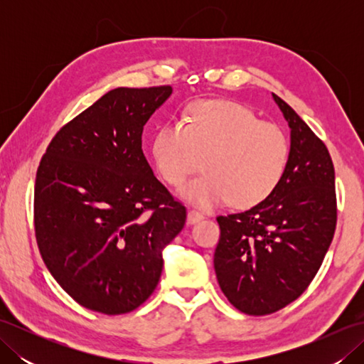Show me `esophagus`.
Listing matches in <instances>:
<instances>
[{
	"label": "esophagus",
	"instance_id": "34e87169",
	"mask_svg": "<svg viewBox=\"0 0 364 364\" xmlns=\"http://www.w3.org/2000/svg\"><path fill=\"white\" fill-rule=\"evenodd\" d=\"M205 218V215L200 213V211H196V210H189L188 211V223H197V222H200Z\"/></svg>",
	"mask_w": 364,
	"mask_h": 364
}]
</instances>
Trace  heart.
Returning <instances> with one entry per match:
<instances>
[{"label":"heart","mask_w":364,"mask_h":364,"mask_svg":"<svg viewBox=\"0 0 364 364\" xmlns=\"http://www.w3.org/2000/svg\"><path fill=\"white\" fill-rule=\"evenodd\" d=\"M289 153L280 127L261 122L244 105L218 100H197L183 122L164 123L151 145L154 167L170 186H180L203 158L205 172L180 189L184 200L202 208L264 202L280 186Z\"/></svg>","instance_id":"b5f03b06"}]
</instances>
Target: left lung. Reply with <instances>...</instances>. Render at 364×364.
I'll list each match as a JSON object with an SVG mask.
<instances>
[{"label": "left lung", "mask_w": 364, "mask_h": 364, "mask_svg": "<svg viewBox=\"0 0 364 364\" xmlns=\"http://www.w3.org/2000/svg\"><path fill=\"white\" fill-rule=\"evenodd\" d=\"M291 129L280 186L244 213L219 215L214 269L239 311L270 314L296 300L322 264L336 228L335 168L326 144L272 94Z\"/></svg>", "instance_id": "1"}]
</instances>
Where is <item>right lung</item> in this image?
<instances>
[{
    "label": "right lung",
    "instance_id": "add662e5",
    "mask_svg": "<svg viewBox=\"0 0 364 364\" xmlns=\"http://www.w3.org/2000/svg\"><path fill=\"white\" fill-rule=\"evenodd\" d=\"M170 95V86L109 90L59 129L37 168L38 250L60 288L92 311L142 305L186 222L142 151L144 125Z\"/></svg>",
    "mask_w": 364,
    "mask_h": 364
}]
</instances>
